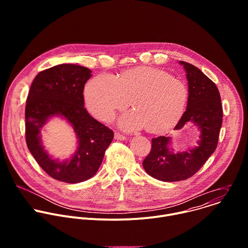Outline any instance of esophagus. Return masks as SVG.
<instances>
[{
  "label": "esophagus",
  "instance_id": "1",
  "mask_svg": "<svg viewBox=\"0 0 248 248\" xmlns=\"http://www.w3.org/2000/svg\"><path fill=\"white\" fill-rule=\"evenodd\" d=\"M115 139L117 140H125L126 139V136L119 133V132H115Z\"/></svg>",
  "mask_w": 248,
  "mask_h": 248
}]
</instances>
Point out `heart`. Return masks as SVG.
Listing matches in <instances>:
<instances>
[{"instance_id": "1", "label": "heart", "mask_w": 248, "mask_h": 248, "mask_svg": "<svg viewBox=\"0 0 248 248\" xmlns=\"http://www.w3.org/2000/svg\"><path fill=\"white\" fill-rule=\"evenodd\" d=\"M84 99L90 113L104 122L113 120L116 112L124 110L131 101L135 109L121 117L122 128L131 131L147 126L151 132H164L182 119L188 88L185 81L162 69L142 66L127 69L118 78L98 75L87 82Z\"/></svg>"}]
</instances>
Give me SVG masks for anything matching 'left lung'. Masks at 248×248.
Returning <instances> with one entry per match:
<instances>
[{
    "label": "left lung",
    "instance_id": "1",
    "mask_svg": "<svg viewBox=\"0 0 248 248\" xmlns=\"http://www.w3.org/2000/svg\"><path fill=\"white\" fill-rule=\"evenodd\" d=\"M188 81L187 107L174 126L178 130L188 122L200 129L198 146L175 153L170 148V137L158 136L152 139L150 153L143 161V168L152 178L162 182L185 181L205 164L214 153L223 121L221 96L216 84L191 63L180 61Z\"/></svg>",
    "mask_w": 248,
    "mask_h": 248
}]
</instances>
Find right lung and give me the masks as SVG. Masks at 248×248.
I'll return each instance as SVG.
<instances>
[{"instance_id":"right-lung-1","label":"right lung","mask_w":248,"mask_h":248,"mask_svg":"<svg viewBox=\"0 0 248 248\" xmlns=\"http://www.w3.org/2000/svg\"><path fill=\"white\" fill-rule=\"evenodd\" d=\"M90 78L91 70L85 66L73 63L55 65L36 76L26 99L27 147L50 176L67 184L91 179L114 138L113 130L92 118L84 108L83 89ZM54 115L64 117L79 138L77 152L63 162L51 158L41 142V127Z\"/></svg>"}]
</instances>
